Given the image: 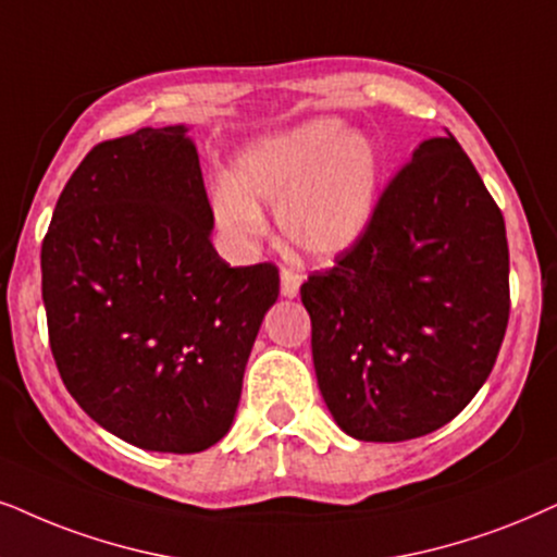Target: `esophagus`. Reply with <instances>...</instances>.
<instances>
[{
    "mask_svg": "<svg viewBox=\"0 0 557 557\" xmlns=\"http://www.w3.org/2000/svg\"><path fill=\"white\" fill-rule=\"evenodd\" d=\"M302 285V274L295 272V270H283L280 272V293H283V298H295Z\"/></svg>",
    "mask_w": 557,
    "mask_h": 557,
    "instance_id": "obj_1",
    "label": "esophagus"
}]
</instances>
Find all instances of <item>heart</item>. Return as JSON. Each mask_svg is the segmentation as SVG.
<instances>
[{"instance_id":"b5f03b06","label":"heart","mask_w":557,"mask_h":557,"mask_svg":"<svg viewBox=\"0 0 557 557\" xmlns=\"http://www.w3.org/2000/svg\"><path fill=\"white\" fill-rule=\"evenodd\" d=\"M380 177L375 140L344 131L336 117H315L244 146L231 180L210 193V213L231 249L249 255L267 234L262 206H274L287 242L311 257L334 259L368 236Z\"/></svg>"}]
</instances>
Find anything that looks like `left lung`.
Listing matches in <instances>:
<instances>
[{
	"instance_id": "left-lung-1",
	"label": "left lung",
	"mask_w": 557,
	"mask_h": 557,
	"mask_svg": "<svg viewBox=\"0 0 557 557\" xmlns=\"http://www.w3.org/2000/svg\"><path fill=\"white\" fill-rule=\"evenodd\" d=\"M300 300L321 396L355 440H417L473 400L509 323V244L453 133L419 144L368 236Z\"/></svg>"
}]
</instances>
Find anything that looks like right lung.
<instances>
[{"mask_svg":"<svg viewBox=\"0 0 557 557\" xmlns=\"http://www.w3.org/2000/svg\"><path fill=\"white\" fill-rule=\"evenodd\" d=\"M187 125L95 146L40 251L63 385L102 429L151 453L213 447L234 424L277 267H231Z\"/></svg>","mask_w":557,"mask_h":557,"instance_id":"obj_1","label":"right lung"}]
</instances>
